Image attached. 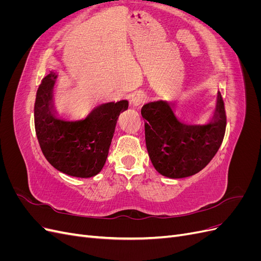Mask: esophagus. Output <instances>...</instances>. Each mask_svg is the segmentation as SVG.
<instances>
[{
    "label": "esophagus",
    "instance_id": "obj_1",
    "mask_svg": "<svg viewBox=\"0 0 261 261\" xmlns=\"http://www.w3.org/2000/svg\"><path fill=\"white\" fill-rule=\"evenodd\" d=\"M144 101H145V97L143 96V94L137 93L130 99V106L133 108H138Z\"/></svg>",
    "mask_w": 261,
    "mask_h": 261
}]
</instances>
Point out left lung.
<instances>
[{
	"label": "left lung",
	"mask_w": 261,
	"mask_h": 261,
	"mask_svg": "<svg viewBox=\"0 0 261 261\" xmlns=\"http://www.w3.org/2000/svg\"><path fill=\"white\" fill-rule=\"evenodd\" d=\"M148 154L154 169L169 178H184L201 171L222 144L226 116L223 99L218 91L216 110L209 123L187 125L178 120L165 100L141 108Z\"/></svg>",
	"instance_id": "left-lung-1"
}]
</instances>
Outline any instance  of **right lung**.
Returning <instances> with one entry per match:
<instances>
[{
    "mask_svg": "<svg viewBox=\"0 0 261 261\" xmlns=\"http://www.w3.org/2000/svg\"><path fill=\"white\" fill-rule=\"evenodd\" d=\"M58 75L45 76L37 91L35 128L45 159L69 176L92 177L107 161L120 114L128 101L107 102L94 107L81 120H70L58 112L54 86Z\"/></svg>",
    "mask_w": 261,
    "mask_h": 261,
    "instance_id": "add662e5",
    "label": "right lung"
}]
</instances>
